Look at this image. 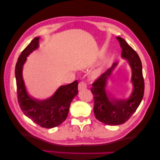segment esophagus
Instances as JSON below:
<instances>
[{
  "label": "esophagus",
  "instance_id": "1",
  "mask_svg": "<svg viewBox=\"0 0 160 160\" xmlns=\"http://www.w3.org/2000/svg\"><path fill=\"white\" fill-rule=\"evenodd\" d=\"M78 90H83V89H86V88H87V85H86V83L83 82H79V83H78Z\"/></svg>",
  "mask_w": 160,
  "mask_h": 160
}]
</instances>
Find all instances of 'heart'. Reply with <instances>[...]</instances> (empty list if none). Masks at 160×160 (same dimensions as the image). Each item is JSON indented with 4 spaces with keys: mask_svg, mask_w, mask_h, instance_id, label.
<instances>
[{
    "mask_svg": "<svg viewBox=\"0 0 160 160\" xmlns=\"http://www.w3.org/2000/svg\"><path fill=\"white\" fill-rule=\"evenodd\" d=\"M99 74V72H94V75H95V77H97V76H98Z\"/></svg>",
    "mask_w": 160,
    "mask_h": 160,
    "instance_id": "b5f03b06",
    "label": "heart"
}]
</instances>
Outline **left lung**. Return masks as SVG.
<instances>
[{
    "label": "left lung",
    "mask_w": 160,
    "mask_h": 160,
    "mask_svg": "<svg viewBox=\"0 0 160 160\" xmlns=\"http://www.w3.org/2000/svg\"><path fill=\"white\" fill-rule=\"evenodd\" d=\"M122 48V57L127 59L132 69L131 82L133 91L131 96L126 100L116 99L107 95L106 87L107 80L112 70L117 66L114 63L112 67L101 75L93 83L91 91L93 95V112L99 121L109 125L124 123L131 117L142 100L145 83L142 76V62L139 56L124 39L117 37Z\"/></svg>",
    "instance_id": "left-lung-1"
}]
</instances>
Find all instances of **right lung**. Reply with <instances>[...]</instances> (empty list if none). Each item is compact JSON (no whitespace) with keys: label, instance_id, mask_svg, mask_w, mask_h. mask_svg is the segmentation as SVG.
<instances>
[{"label":"right lung","instance_id":"1","mask_svg":"<svg viewBox=\"0 0 160 160\" xmlns=\"http://www.w3.org/2000/svg\"><path fill=\"white\" fill-rule=\"evenodd\" d=\"M40 38H35L21 52L15 66L18 103L26 116L34 122L45 128L59 125L67 119L71 102L78 94V82L62 86L52 97L40 101L30 97L26 91L22 78V67L31 52L38 48Z\"/></svg>","mask_w":160,"mask_h":160}]
</instances>
